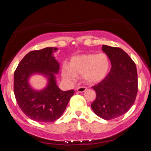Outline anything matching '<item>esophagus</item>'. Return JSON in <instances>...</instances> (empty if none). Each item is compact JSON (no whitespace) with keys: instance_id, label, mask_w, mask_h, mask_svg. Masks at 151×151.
I'll list each match as a JSON object with an SVG mask.
<instances>
[{"instance_id":"obj_1","label":"esophagus","mask_w":151,"mask_h":151,"mask_svg":"<svg viewBox=\"0 0 151 151\" xmlns=\"http://www.w3.org/2000/svg\"><path fill=\"white\" fill-rule=\"evenodd\" d=\"M86 90V87H85V86H79V87L77 88V91L78 92H80V93L84 92Z\"/></svg>"}]
</instances>
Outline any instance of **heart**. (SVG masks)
<instances>
[{
  "label": "heart",
  "mask_w": 151,
  "mask_h": 151,
  "mask_svg": "<svg viewBox=\"0 0 151 151\" xmlns=\"http://www.w3.org/2000/svg\"><path fill=\"white\" fill-rule=\"evenodd\" d=\"M109 67L110 61L106 54H85L73 57L69 67L65 66L62 69V74L69 81H73L77 76L82 75L86 82L94 84L107 75Z\"/></svg>",
  "instance_id": "b5f03b06"
}]
</instances>
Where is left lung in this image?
Listing matches in <instances>:
<instances>
[{
  "instance_id": "left-lung-1",
  "label": "left lung",
  "mask_w": 151,
  "mask_h": 151,
  "mask_svg": "<svg viewBox=\"0 0 151 151\" xmlns=\"http://www.w3.org/2000/svg\"><path fill=\"white\" fill-rule=\"evenodd\" d=\"M111 63L108 75L96 85V99L91 109L98 116L111 120L121 116L131 109L138 92L136 66L127 53L115 47L102 45Z\"/></svg>"
}]
</instances>
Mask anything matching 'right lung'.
<instances>
[{
	"mask_svg": "<svg viewBox=\"0 0 151 151\" xmlns=\"http://www.w3.org/2000/svg\"><path fill=\"white\" fill-rule=\"evenodd\" d=\"M58 49L46 47L31 51L20 61L14 72V93L17 103L24 114L32 120L42 123L53 122L65 111L73 89L62 91L57 85L55 74L60 64L53 55ZM42 74L48 79L44 89L34 90L29 79L33 74Z\"/></svg>",
	"mask_w": 151,
	"mask_h": 151,
	"instance_id": "1",
	"label": "right lung"
}]
</instances>
